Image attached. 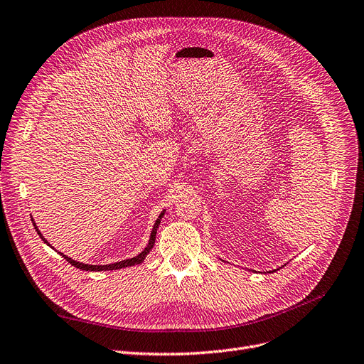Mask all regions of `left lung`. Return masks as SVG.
Here are the masks:
<instances>
[{
	"label": "left lung",
	"mask_w": 364,
	"mask_h": 364,
	"mask_svg": "<svg viewBox=\"0 0 364 364\" xmlns=\"http://www.w3.org/2000/svg\"><path fill=\"white\" fill-rule=\"evenodd\" d=\"M274 271H277V269H274ZM274 271H269V272H274Z\"/></svg>",
	"instance_id": "1"
}]
</instances>
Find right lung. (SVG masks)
<instances>
[{
    "instance_id": "1",
    "label": "right lung",
    "mask_w": 364,
    "mask_h": 364,
    "mask_svg": "<svg viewBox=\"0 0 364 364\" xmlns=\"http://www.w3.org/2000/svg\"><path fill=\"white\" fill-rule=\"evenodd\" d=\"M164 212H166V210H163V212L159 215L157 220H155L154 227H152V231H151V235H149V241H148L146 247H145L139 255L134 256V257L124 259V261L114 262V264H107V265H89V264L77 262V261H74L73 257H69V256H66V255H63V253H60V252H58V253H60V256H62L63 259H66V261H68L69 264L74 265V267H75V268H78V269H82V271H114V269H121V268H127V267H133V265H139V264H142V262L145 261L146 255L151 252V249H152V247H154V245H155V234H157L159 225H160V222H161V218L164 216ZM31 219H32V218H31ZM32 223H33V227H36V230H37V232H38L40 238L44 241V243H46L47 246H50L48 241H47V240L43 237V234L40 232V230H38V227L36 225V222H33V219H32ZM50 247H51V246H50Z\"/></svg>"
}]
</instances>
